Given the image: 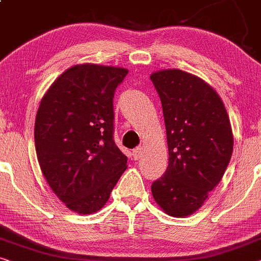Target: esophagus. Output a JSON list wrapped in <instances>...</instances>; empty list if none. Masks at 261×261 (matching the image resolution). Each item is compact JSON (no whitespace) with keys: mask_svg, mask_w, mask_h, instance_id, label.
Instances as JSON below:
<instances>
[{"mask_svg":"<svg viewBox=\"0 0 261 261\" xmlns=\"http://www.w3.org/2000/svg\"><path fill=\"white\" fill-rule=\"evenodd\" d=\"M142 150H143L142 148H137V149L134 150V152H132V156H134L135 161H137V160L141 159V156H142V153H143Z\"/></svg>","mask_w":261,"mask_h":261,"instance_id":"34e87169","label":"esophagus"}]
</instances>
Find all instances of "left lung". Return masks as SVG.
Here are the masks:
<instances>
[{
    "label": "left lung",
    "instance_id": "1",
    "mask_svg": "<svg viewBox=\"0 0 261 261\" xmlns=\"http://www.w3.org/2000/svg\"><path fill=\"white\" fill-rule=\"evenodd\" d=\"M162 102L169 164L151 185L167 214L192 215L221 181L233 152L230 122L219 94L199 76L181 69L150 75Z\"/></svg>",
    "mask_w": 261,
    "mask_h": 261
}]
</instances>
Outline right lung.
Wrapping results in <instances>:
<instances>
[{
    "instance_id": "right-lung-1",
    "label": "right lung",
    "mask_w": 261,
    "mask_h": 261,
    "mask_svg": "<svg viewBox=\"0 0 261 261\" xmlns=\"http://www.w3.org/2000/svg\"><path fill=\"white\" fill-rule=\"evenodd\" d=\"M129 71L76 65L52 84L35 118L36 156L46 181L71 211L92 214L127 168L113 139V97Z\"/></svg>"
}]
</instances>
